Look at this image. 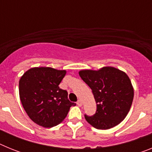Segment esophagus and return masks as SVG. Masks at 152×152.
<instances>
[{"label": "esophagus", "mask_w": 152, "mask_h": 152, "mask_svg": "<svg viewBox=\"0 0 152 152\" xmlns=\"http://www.w3.org/2000/svg\"><path fill=\"white\" fill-rule=\"evenodd\" d=\"M77 104L79 106V107H81V106H82V104H83L82 101H81V100H78L77 101Z\"/></svg>", "instance_id": "34e87169"}]
</instances>
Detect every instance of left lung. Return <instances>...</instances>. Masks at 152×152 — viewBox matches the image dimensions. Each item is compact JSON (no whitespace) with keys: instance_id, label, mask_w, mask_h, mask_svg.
Instances as JSON below:
<instances>
[{"instance_id":"1","label":"left lung","mask_w":152,"mask_h":152,"mask_svg":"<svg viewBox=\"0 0 152 152\" xmlns=\"http://www.w3.org/2000/svg\"><path fill=\"white\" fill-rule=\"evenodd\" d=\"M79 75L92 90L96 103L94 115H84L88 123L97 129H108L121 123L134 97L128 75L113 67H103L98 71L83 70Z\"/></svg>"}]
</instances>
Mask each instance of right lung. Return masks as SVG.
Here are the masks:
<instances>
[{
	"label": "right lung",
	"mask_w": 152,
	"mask_h": 152,
	"mask_svg": "<svg viewBox=\"0 0 152 152\" xmlns=\"http://www.w3.org/2000/svg\"><path fill=\"white\" fill-rule=\"evenodd\" d=\"M66 71L49 67L33 68L23 74L19 93L24 110L35 123L45 128L57 126L66 117L70 107L68 92L59 88Z\"/></svg>",
	"instance_id": "add662e5"
}]
</instances>
